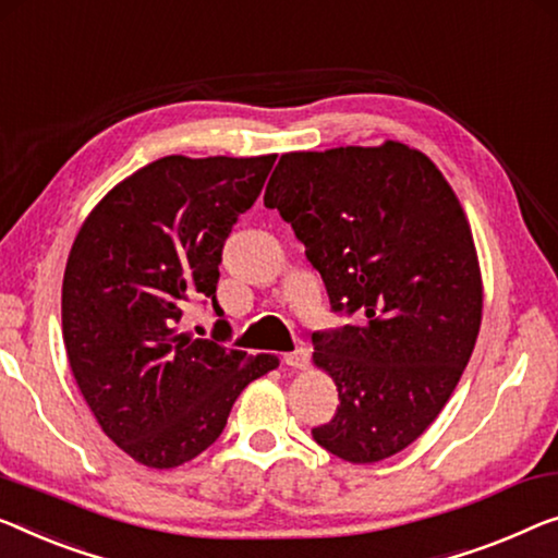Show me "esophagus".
I'll return each mask as SVG.
<instances>
[{"label":"esophagus","mask_w":558,"mask_h":558,"mask_svg":"<svg viewBox=\"0 0 558 558\" xmlns=\"http://www.w3.org/2000/svg\"><path fill=\"white\" fill-rule=\"evenodd\" d=\"M282 361H286V365H290V368L305 371L307 365H311V353H307V348H298V351L282 355Z\"/></svg>","instance_id":"1"}]
</instances>
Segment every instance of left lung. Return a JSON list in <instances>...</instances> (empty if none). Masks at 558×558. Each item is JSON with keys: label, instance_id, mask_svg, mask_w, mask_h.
I'll return each mask as SVG.
<instances>
[{"label": "left lung", "instance_id": "1", "mask_svg": "<svg viewBox=\"0 0 558 558\" xmlns=\"http://www.w3.org/2000/svg\"><path fill=\"white\" fill-rule=\"evenodd\" d=\"M263 199L293 226L332 311L365 313L313 332L340 398L313 438L351 463L403 451L444 411L481 328L484 282L453 187L421 149L386 140L286 153Z\"/></svg>", "mask_w": 558, "mask_h": 558}]
</instances>
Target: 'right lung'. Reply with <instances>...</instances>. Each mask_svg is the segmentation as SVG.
<instances>
[{
	"label": "right lung",
	"instance_id": "1",
	"mask_svg": "<svg viewBox=\"0 0 558 558\" xmlns=\"http://www.w3.org/2000/svg\"><path fill=\"white\" fill-rule=\"evenodd\" d=\"M276 157H160L99 199L74 238L62 280L66 361L105 436L147 469L193 461L243 388L278 368L270 353L182 330L193 301L222 315V245ZM215 330L226 336L228 323Z\"/></svg>",
	"mask_w": 558,
	"mask_h": 558
}]
</instances>
